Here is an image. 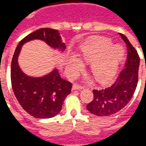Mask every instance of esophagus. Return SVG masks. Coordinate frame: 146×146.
<instances>
[{"label":"esophagus","instance_id":"34e87169","mask_svg":"<svg viewBox=\"0 0 146 146\" xmlns=\"http://www.w3.org/2000/svg\"><path fill=\"white\" fill-rule=\"evenodd\" d=\"M83 88H83L82 86H80L78 85V84H73V88H72V90H73V91H75V90H81V89Z\"/></svg>","mask_w":146,"mask_h":146}]
</instances>
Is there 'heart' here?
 Instances as JSON below:
<instances>
[{
	"mask_svg": "<svg viewBox=\"0 0 146 146\" xmlns=\"http://www.w3.org/2000/svg\"><path fill=\"white\" fill-rule=\"evenodd\" d=\"M124 55L123 48L119 44L102 37H92L80 46L79 57L90 62V70L99 83H107L115 77ZM82 62L71 54L68 58V71L71 76L81 70Z\"/></svg>",
	"mask_w": 146,
	"mask_h": 146,
	"instance_id": "obj_1",
	"label": "heart"
}]
</instances>
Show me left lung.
Here are the masks:
<instances>
[{
    "label": "left lung",
    "instance_id": "left-lung-1",
    "mask_svg": "<svg viewBox=\"0 0 146 146\" xmlns=\"http://www.w3.org/2000/svg\"><path fill=\"white\" fill-rule=\"evenodd\" d=\"M120 36L127 48L125 68L111 87L102 90H93L94 98L87 105V109L95 116H110L125 107L131 99L138 84L140 58L127 36L121 33Z\"/></svg>",
    "mask_w": 146,
    "mask_h": 146
}]
</instances>
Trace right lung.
Instances as JSON below:
<instances>
[{
	"mask_svg": "<svg viewBox=\"0 0 146 146\" xmlns=\"http://www.w3.org/2000/svg\"><path fill=\"white\" fill-rule=\"evenodd\" d=\"M33 40H40L48 46L63 51L66 45L58 31L42 28L24 37L15 48L11 65V81L13 92L23 110L33 117L45 119L59 113L62 104L72 88L70 81L62 79L56 68L40 77L27 76L22 71L18 58L23 45Z\"/></svg>",
	"mask_w": 146,
	"mask_h": 146,
	"instance_id": "add662e5",
	"label": "right lung"
}]
</instances>
